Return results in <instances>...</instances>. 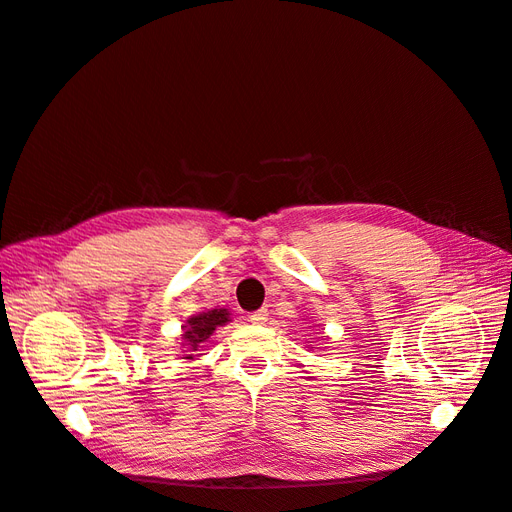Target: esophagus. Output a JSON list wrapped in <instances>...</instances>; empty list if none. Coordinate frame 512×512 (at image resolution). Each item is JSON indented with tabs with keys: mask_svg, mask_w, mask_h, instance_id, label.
<instances>
[{
	"mask_svg": "<svg viewBox=\"0 0 512 512\" xmlns=\"http://www.w3.org/2000/svg\"><path fill=\"white\" fill-rule=\"evenodd\" d=\"M267 319H269V310H267V308H260V310H256V312L250 314V321H252L254 325L267 323Z\"/></svg>",
	"mask_w": 512,
	"mask_h": 512,
	"instance_id": "34e87169",
	"label": "esophagus"
}]
</instances>
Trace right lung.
Listing matches in <instances>:
<instances>
[{
    "instance_id": "add662e5",
    "label": "right lung",
    "mask_w": 512,
    "mask_h": 512,
    "mask_svg": "<svg viewBox=\"0 0 512 512\" xmlns=\"http://www.w3.org/2000/svg\"><path fill=\"white\" fill-rule=\"evenodd\" d=\"M230 321V312L226 308H213V310H204L193 314L191 319L183 325L185 327V347L189 351V355H185V359H193V351H198V347L202 342L209 340V336L217 327H222Z\"/></svg>"
}]
</instances>
